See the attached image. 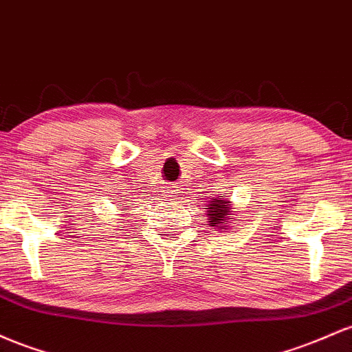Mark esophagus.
<instances>
[{
  "mask_svg": "<svg viewBox=\"0 0 352 352\" xmlns=\"http://www.w3.org/2000/svg\"><path fill=\"white\" fill-rule=\"evenodd\" d=\"M166 196H169V197H176V196H177L176 189H175V188H171V189H169V191H168V195H166Z\"/></svg>",
  "mask_w": 352,
  "mask_h": 352,
  "instance_id": "34e87169",
  "label": "esophagus"
}]
</instances>
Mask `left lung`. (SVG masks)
<instances>
[{"label":"left lung","mask_w":352,"mask_h":352,"mask_svg":"<svg viewBox=\"0 0 352 352\" xmlns=\"http://www.w3.org/2000/svg\"><path fill=\"white\" fill-rule=\"evenodd\" d=\"M206 209V216H208V223L209 226L212 228H221L224 231H228L229 228V221H232V208L231 206V201L228 197L223 196H216L212 197L211 201L208 203V206L204 208Z\"/></svg>","instance_id":"8db88e82"}]
</instances>
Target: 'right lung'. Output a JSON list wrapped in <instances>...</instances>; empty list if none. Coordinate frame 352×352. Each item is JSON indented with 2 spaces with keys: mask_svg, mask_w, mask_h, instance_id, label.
Returning <instances> with one entry per match:
<instances>
[{
  "mask_svg": "<svg viewBox=\"0 0 352 352\" xmlns=\"http://www.w3.org/2000/svg\"><path fill=\"white\" fill-rule=\"evenodd\" d=\"M120 206H123V204H120Z\"/></svg>",
  "mask_w": 352,
  "mask_h": 352,
  "instance_id": "obj_1",
  "label": "right lung"
}]
</instances>
